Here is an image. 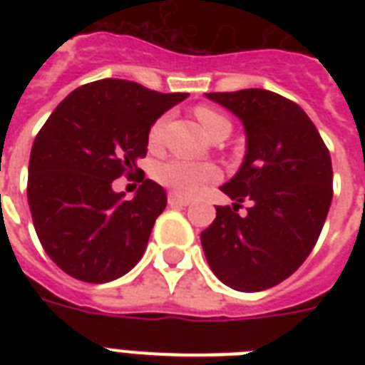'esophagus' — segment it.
I'll list each match as a JSON object with an SVG mask.
<instances>
[{"mask_svg":"<svg viewBox=\"0 0 365 365\" xmlns=\"http://www.w3.org/2000/svg\"><path fill=\"white\" fill-rule=\"evenodd\" d=\"M189 202H191V200L182 197V195H178V193L168 195V205L170 206H187Z\"/></svg>","mask_w":365,"mask_h":365,"instance_id":"obj_1","label":"esophagus"}]
</instances>
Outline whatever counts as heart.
<instances>
[{
	"instance_id": "obj_1",
	"label": "heart",
	"mask_w": 365,
	"mask_h": 365,
	"mask_svg": "<svg viewBox=\"0 0 365 365\" xmlns=\"http://www.w3.org/2000/svg\"><path fill=\"white\" fill-rule=\"evenodd\" d=\"M195 117L199 119L202 128L210 136H216L217 132L231 130V123H229L227 117L214 110V108H208V106H197L195 108ZM165 126L166 117H159L149 128L148 143L151 149H157L163 142ZM155 178H157V182L163 183L165 187L172 189L174 193L193 197L205 187L206 183L216 182L220 178V168L216 165H212V163H199V160L176 157V159H168L165 163H160L155 168Z\"/></svg>"
}]
</instances>
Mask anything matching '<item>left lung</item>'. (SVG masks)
<instances>
[{
    "mask_svg": "<svg viewBox=\"0 0 365 365\" xmlns=\"http://www.w3.org/2000/svg\"><path fill=\"white\" fill-rule=\"evenodd\" d=\"M206 96L246 130L242 166L222 187L233 208L217 206L200 233L206 261L229 288H272L303 265L320 237L334 197L329 151L305 111L280 94L244 88ZM244 200L250 208L239 217Z\"/></svg>",
    "mask_w": 365,
    "mask_h": 365,
    "instance_id": "1",
    "label": "left lung"
}]
</instances>
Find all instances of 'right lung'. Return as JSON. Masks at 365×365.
Returning <instances> with one entry per match:
<instances>
[{
    "mask_svg": "<svg viewBox=\"0 0 365 365\" xmlns=\"http://www.w3.org/2000/svg\"><path fill=\"white\" fill-rule=\"evenodd\" d=\"M187 96L100 79L68 94L37 132L28 205L43 250L66 274L104 284L140 261L166 193L153 180H143L136 160L148 153L155 119ZM121 175L143 182L134 200L125 201L110 189Z\"/></svg>",
    "mask_w": 365,
    "mask_h": 365,
    "instance_id": "1",
    "label": "right lung"
}]
</instances>
